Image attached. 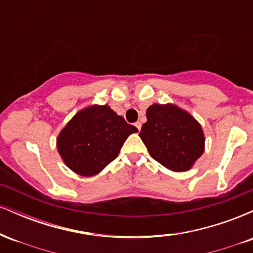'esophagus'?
<instances>
[{
  "instance_id": "esophagus-1",
  "label": "esophagus",
  "mask_w": 253,
  "mask_h": 253,
  "mask_svg": "<svg viewBox=\"0 0 253 253\" xmlns=\"http://www.w3.org/2000/svg\"><path fill=\"white\" fill-rule=\"evenodd\" d=\"M135 127H136V128H138L139 132H140V129H141V124H140V123H135Z\"/></svg>"
}]
</instances>
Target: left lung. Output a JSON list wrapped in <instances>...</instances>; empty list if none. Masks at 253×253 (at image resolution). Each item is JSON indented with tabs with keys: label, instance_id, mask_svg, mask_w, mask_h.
<instances>
[{
	"label": "left lung",
	"instance_id": "8db88e82",
	"mask_svg": "<svg viewBox=\"0 0 253 253\" xmlns=\"http://www.w3.org/2000/svg\"><path fill=\"white\" fill-rule=\"evenodd\" d=\"M146 118L139 136L151 157L175 172L190 170L205 151V134L196 119L172 103L152 104Z\"/></svg>",
	"mask_w": 253,
	"mask_h": 253
}]
</instances>
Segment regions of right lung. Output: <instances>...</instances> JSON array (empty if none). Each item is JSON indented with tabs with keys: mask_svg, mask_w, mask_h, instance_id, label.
<instances>
[{
	"mask_svg": "<svg viewBox=\"0 0 253 253\" xmlns=\"http://www.w3.org/2000/svg\"><path fill=\"white\" fill-rule=\"evenodd\" d=\"M138 129L108 104L86 107L60 130L57 149L63 162L77 175H97L117 158L126 139Z\"/></svg>",
	"mask_w": 253,
	"mask_h": 253,
	"instance_id": "right-lung-1",
	"label": "right lung"
}]
</instances>
